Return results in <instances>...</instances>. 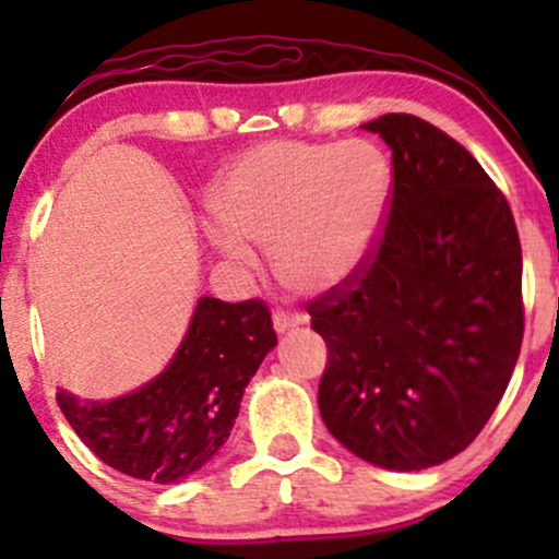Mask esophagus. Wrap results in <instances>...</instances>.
<instances>
[{
  "instance_id": "1",
  "label": "esophagus",
  "mask_w": 559,
  "mask_h": 559,
  "mask_svg": "<svg viewBox=\"0 0 559 559\" xmlns=\"http://www.w3.org/2000/svg\"><path fill=\"white\" fill-rule=\"evenodd\" d=\"M305 316H299V312H292V310H275L273 312V329L278 333H284L288 329H297V325L305 323Z\"/></svg>"
}]
</instances>
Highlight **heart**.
I'll list each match as a JSON object with an SVG mask.
<instances>
[{
    "instance_id": "heart-1",
    "label": "heart",
    "mask_w": 559,
    "mask_h": 559,
    "mask_svg": "<svg viewBox=\"0 0 559 559\" xmlns=\"http://www.w3.org/2000/svg\"><path fill=\"white\" fill-rule=\"evenodd\" d=\"M391 165L376 144L346 139L267 141L236 159L210 194L223 228L210 230L221 258L252 267L247 241L273 247L275 273L301 294L349 281L376 249L391 202Z\"/></svg>"
}]
</instances>
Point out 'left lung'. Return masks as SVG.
<instances>
[{"label":"left lung","instance_id":"left-lung-1","mask_svg":"<svg viewBox=\"0 0 559 559\" xmlns=\"http://www.w3.org/2000/svg\"><path fill=\"white\" fill-rule=\"evenodd\" d=\"M362 128L391 150L389 221L360 271L307 305L329 346L318 407L365 463L423 471L463 452L510 383L521 239L502 191L444 131L404 112Z\"/></svg>","mask_w":559,"mask_h":559}]
</instances>
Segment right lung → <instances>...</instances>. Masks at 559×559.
Masks as SVG:
<instances>
[{
    "instance_id": "obj_1",
    "label": "right lung",
    "mask_w": 559,
    "mask_h": 559,
    "mask_svg": "<svg viewBox=\"0 0 559 559\" xmlns=\"http://www.w3.org/2000/svg\"><path fill=\"white\" fill-rule=\"evenodd\" d=\"M275 344L265 301L202 297L157 378L110 402L57 389V404L102 463L139 480L176 484L226 444L243 389Z\"/></svg>"
}]
</instances>
